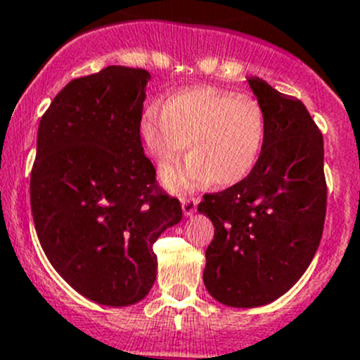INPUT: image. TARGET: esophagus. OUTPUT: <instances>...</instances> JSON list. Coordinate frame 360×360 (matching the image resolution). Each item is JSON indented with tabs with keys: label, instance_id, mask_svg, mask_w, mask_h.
<instances>
[{
	"label": "esophagus",
	"instance_id": "34e87169",
	"mask_svg": "<svg viewBox=\"0 0 360 360\" xmlns=\"http://www.w3.org/2000/svg\"><path fill=\"white\" fill-rule=\"evenodd\" d=\"M181 210H184V214L192 217L195 213V210H198V198H194V195H184L181 198Z\"/></svg>",
	"mask_w": 360,
	"mask_h": 360
}]
</instances>
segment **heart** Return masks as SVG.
Listing matches in <instances>:
<instances>
[{"label":"heart","mask_w":360,"mask_h":360,"mask_svg":"<svg viewBox=\"0 0 360 360\" xmlns=\"http://www.w3.org/2000/svg\"><path fill=\"white\" fill-rule=\"evenodd\" d=\"M140 142L162 168L185 149L191 153L179 166L162 172L173 191H188L213 181L232 187L246 179L260 158L265 140V116L260 103L214 86H194L168 95L149 107L139 124Z\"/></svg>","instance_id":"b5f03b06"}]
</instances>
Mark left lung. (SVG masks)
<instances>
[{"label": "left lung", "mask_w": 360, "mask_h": 360, "mask_svg": "<svg viewBox=\"0 0 360 360\" xmlns=\"http://www.w3.org/2000/svg\"><path fill=\"white\" fill-rule=\"evenodd\" d=\"M265 116L260 158L239 184L205 194L198 211L214 236L206 250V290L229 307L251 309L283 296L316 255L328 187L322 133L302 100L248 79Z\"/></svg>", "instance_id": "1"}]
</instances>
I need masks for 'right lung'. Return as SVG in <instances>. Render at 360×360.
Masks as SVG:
<instances>
[{
    "label": "right lung",
    "instance_id": "1",
    "mask_svg": "<svg viewBox=\"0 0 360 360\" xmlns=\"http://www.w3.org/2000/svg\"><path fill=\"white\" fill-rule=\"evenodd\" d=\"M146 69L109 65L65 84L38 128L36 234L53 269L91 302L126 307L153 288V246L181 220L139 135Z\"/></svg>",
    "mask_w": 360,
    "mask_h": 360
}]
</instances>
